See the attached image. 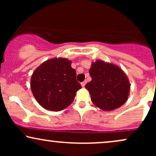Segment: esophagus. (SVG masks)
<instances>
[{
  "label": "esophagus",
  "instance_id": "obj_1",
  "mask_svg": "<svg viewBox=\"0 0 156 156\" xmlns=\"http://www.w3.org/2000/svg\"><path fill=\"white\" fill-rule=\"evenodd\" d=\"M80 84H81L82 87H83H83H85V85H86V81L81 82V83H80Z\"/></svg>",
  "mask_w": 156,
  "mask_h": 156
}]
</instances>
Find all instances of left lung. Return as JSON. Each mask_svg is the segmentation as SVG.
I'll return each instance as SVG.
<instances>
[{"label":"left lung","instance_id":"obj_1","mask_svg":"<svg viewBox=\"0 0 156 156\" xmlns=\"http://www.w3.org/2000/svg\"><path fill=\"white\" fill-rule=\"evenodd\" d=\"M89 74L92 80L85 87L96 106L112 111L124 104L129 94L130 83L120 68L98 60L92 64Z\"/></svg>","mask_w":156,"mask_h":156}]
</instances>
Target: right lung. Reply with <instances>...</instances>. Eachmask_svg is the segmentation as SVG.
Returning a JSON list of instances; mask_svg holds the SVG:
<instances>
[{
	"label": "right lung",
	"instance_id": "add662e5",
	"mask_svg": "<svg viewBox=\"0 0 156 156\" xmlns=\"http://www.w3.org/2000/svg\"><path fill=\"white\" fill-rule=\"evenodd\" d=\"M81 85L66 58L46 61L34 72L31 89L37 102L47 110L59 112L73 103Z\"/></svg>",
	"mask_w": 156,
	"mask_h": 156
}]
</instances>
